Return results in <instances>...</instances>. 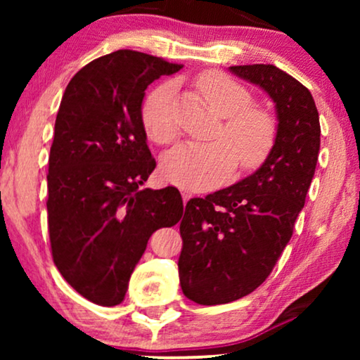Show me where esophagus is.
<instances>
[{
  "instance_id": "34e87169",
  "label": "esophagus",
  "mask_w": 360,
  "mask_h": 360,
  "mask_svg": "<svg viewBox=\"0 0 360 360\" xmlns=\"http://www.w3.org/2000/svg\"><path fill=\"white\" fill-rule=\"evenodd\" d=\"M181 198H184V203H186L191 198V191L181 188Z\"/></svg>"
}]
</instances>
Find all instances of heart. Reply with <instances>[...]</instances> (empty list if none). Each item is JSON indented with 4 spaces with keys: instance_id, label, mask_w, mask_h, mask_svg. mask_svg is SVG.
Here are the masks:
<instances>
[{
    "instance_id": "b5f03b06",
    "label": "heart",
    "mask_w": 360,
    "mask_h": 360,
    "mask_svg": "<svg viewBox=\"0 0 360 360\" xmlns=\"http://www.w3.org/2000/svg\"><path fill=\"white\" fill-rule=\"evenodd\" d=\"M201 95L216 115L226 117L218 139L208 144H185L162 160V174L172 184L190 190H208L223 184L234 170L254 169L272 150L277 127L269 112L252 106V95L233 78L219 72L200 75ZM174 83L154 88L142 103L141 117L147 136L157 144L169 146L179 137L174 110Z\"/></svg>"
}]
</instances>
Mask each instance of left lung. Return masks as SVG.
<instances>
[{
	"label": "left lung",
	"instance_id": "1",
	"mask_svg": "<svg viewBox=\"0 0 360 360\" xmlns=\"http://www.w3.org/2000/svg\"><path fill=\"white\" fill-rule=\"evenodd\" d=\"M229 70L272 98L278 124L252 175L186 203L179 275L184 295L198 304L234 302L265 282L292 238L319 154V115L307 86L275 65Z\"/></svg>",
	"mask_w": 360,
	"mask_h": 360
}]
</instances>
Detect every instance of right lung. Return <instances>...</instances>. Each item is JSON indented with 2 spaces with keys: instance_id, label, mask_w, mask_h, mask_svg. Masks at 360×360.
<instances>
[{
  "instance_id": "obj_1",
  "label": "right lung",
  "mask_w": 360,
  "mask_h": 360,
  "mask_svg": "<svg viewBox=\"0 0 360 360\" xmlns=\"http://www.w3.org/2000/svg\"><path fill=\"white\" fill-rule=\"evenodd\" d=\"M181 67L122 49L77 72L62 96L47 175L52 259L82 297L101 307L124 300L152 233L184 214L175 186L141 190L155 169L142 100L152 82Z\"/></svg>"
}]
</instances>
